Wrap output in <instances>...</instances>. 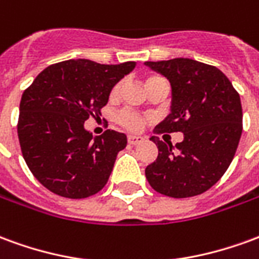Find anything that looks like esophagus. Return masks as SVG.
Returning <instances> with one entry per match:
<instances>
[{
	"label": "esophagus",
	"mask_w": 259,
	"mask_h": 259,
	"mask_svg": "<svg viewBox=\"0 0 259 259\" xmlns=\"http://www.w3.org/2000/svg\"><path fill=\"white\" fill-rule=\"evenodd\" d=\"M143 140H144V139H143L141 136H135V135L127 136V143L132 144V146H136V144H139V143H141Z\"/></svg>",
	"instance_id": "obj_1"
}]
</instances>
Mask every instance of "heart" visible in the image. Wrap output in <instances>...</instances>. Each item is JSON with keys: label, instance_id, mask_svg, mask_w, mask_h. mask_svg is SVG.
<instances>
[{"label": "heart", "instance_id": "obj_1", "mask_svg": "<svg viewBox=\"0 0 259 259\" xmlns=\"http://www.w3.org/2000/svg\"><path fill=\"white\" fill-rule=\"evenodd\" d=\"M161 80H165L161 76H155V74H152V76H148L146 79V85L147 89L148 87H151L152 84H155L158 81H161ZM122 90V81H119L116 84L113 85L112 90H111V98H116L119 96V93ZM116 120H118V123L124 127V129L130 130V132H139V130L143 129V126L146 123V119L143 118L141 115L139 113L133 112V111H130V109H123V111H120L118 113V116H116Z\"/></svg>", "mask_w": 259, "mask_h": 259}]
</instances>
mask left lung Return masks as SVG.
<instances>
[{"label": "left lung", "mask_w": 259, "mask_h": 259, "mask_svg": "<svg viewBox=\"0 0 259 259\" xmlns=\"http://www.w3.org/2000/svg\"><path fill=\"white\" fill-rule=\"evenodd\" d=\"M172 85V112L154 135L182 132L183 141L165 143L152 136L158 157L146 168L152 189L174 198L209 190L232 163L243 132L239 93L215 66L194 59L146 62Z\"/></svg>", "instance_id": "8db88e82"}]
</instances>
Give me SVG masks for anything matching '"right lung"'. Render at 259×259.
<instances>
[{"instance_id":"1","label":"right lung","mask_w":259,"mask_h":259,"mask_svg":"<svg viewBox=\"0 0 259 259\" xmlns=\"http://www.w3.org/2000/svg\"><path fill=\"white\" fill-rule=\"evenodd\" d=\"M135 65L64 61L44 69L23 91L18 120L22 155L54 194L85 198L107 185L127 139L111 129L93 137L84 122L100 115L113 85Z\"/></svg>"}]
</instances>
